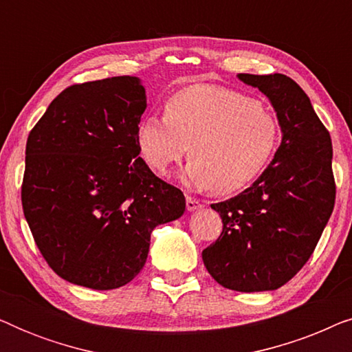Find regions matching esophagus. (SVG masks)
Returning a JSON list of instances; mask_svg holds the SVG:
<instances>
[{
    "label": "esophagus",
    "mask_w": 352,
    "mask_h": 352,
    "mask_svg": "<svg viewBox=\"0 0 352 352\" xmlns=\"http://www.w3.org/2000/svg\"><path fill=\"white\" fill-rule=\"evenodd\" d=\"M186 206L189 211H195L204 208V204H201L200 200L194 199V197H186Z\"/></svg>",
    "instance_id": "34e87169"
}]
</instances>
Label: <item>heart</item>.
Listing matches in <instances>:
<instances>
[{
	"label": "heart",
	"mask_w": 352,
	"mask_h": 352,
	"mask_svg": "<svg viewBox=\"0 0 352 352\" xmlns=\"http://www.w3.org/2000/svg\"><path fill=\"white\" fill-rule=\"evenodd\" d=\"M136 142L147 165L160 175L189 152L187 181L230 195L266 170L280 142V124L252 96L192 85L168 98L165 115L151 113L139 122Z\"/></svg>",
	"instance_id": "1"
}]
</instances>
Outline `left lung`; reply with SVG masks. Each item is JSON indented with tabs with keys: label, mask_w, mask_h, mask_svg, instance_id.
<instances>
[{
	"label": "left lung",
	"mask_w": 352,
	"mask_h": 352,
	"mask_svg": "<svg viewBox=\"0 0 352 352\" xmlns=\"http://www.w3.org/2000/svg\"><path fill=\"white\" fill-rule=\"evenodd\" d=\"M276 109L282 142L263 175L213 204L223 232L201 252L206 271L235 292L277 290L314 253L335 206L331 139L305 91L287 75L240 74Z\"/></svg>",
	"instance_id": "1"
}]
</instances>
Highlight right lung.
Segmentation results:
<instances>
[{
	"label": "right lung",
	"instance_id": "obj_1",
	"mask_svg": "<svg viewBox=\"0 0 352 352\" xmlns=\"http://www.w3.org/2000/svg\"><path fill=\"white\" fill-rule=\"evenodd\" d=\"M146 107L136 76L86 81L62 91L28 134L23 214L67 282L126 285L146 264L153 228L184 213V194L139 157Z\"/></svg>",
	"mask_w": 352,
	"mask_h": 352
}]
</instances>
